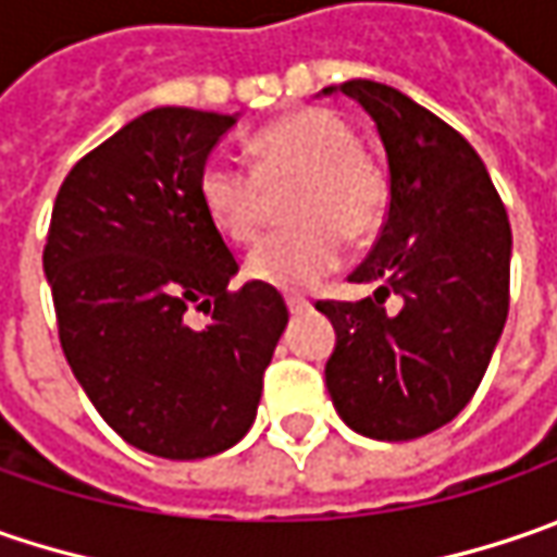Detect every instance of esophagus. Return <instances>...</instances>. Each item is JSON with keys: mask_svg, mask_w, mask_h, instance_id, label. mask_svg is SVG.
<instances>
[{"mask_svg": "<svg viewBox=\"0 0 557 557\" xmlns=\"http://www.w3.org/2000/svg\"><path fill=\"white\" fill-rule=\"evenodd\" d=\"M286 308H289V314H302L311 305H308V299H302V296H286Z\"/></svg>", "mask_w": 557, "mask_h": 557, "instance_id": "obj_1", "label": "esophagus"}]
</instances>
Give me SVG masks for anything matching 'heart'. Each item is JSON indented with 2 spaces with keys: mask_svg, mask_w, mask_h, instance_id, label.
<instances>
[{
  "mask_svg": "<svg viewBox=\"0 0 557 557\" xmlns=\"http://www.w3.org/2000/svg\"><path fill=\"white\" fill-rule=\"evenodd\" d=\"M252 171L208 158L199 199L214 231L231 243H252L264 231L274 199L289 227L264 236L246 258L249 277L274 289H308L343 261L346 239L371 243L383 231L393 186L389 174L346 117L299 109L249 136Z\"/></svg>",
  "mask_w": 557,
  "mask_h": 557,
  "instance_id": "obj_1",
  "label": "heart"
}]
</instances>
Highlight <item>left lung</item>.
<instances>
[{"instance_id":"obj_1","label":"left lung","mask_w":557,"mask_h":557,"mask_svg":"<svg viewBox=\"0 0 557 557\" xmlns=\"http://www.w3.org/2000/svg\"><path fill=\"white\" fill-rule=\"evenodd\" d=\"M374 117L393 202L351 283L361 302L321 299L336 326L326 389L355 433L405 443L446 426L473 399L511 302V224L473 146L399 89L333 86ZM403 296L399 312L385 296Z\"/></svg>"}]
</instances>
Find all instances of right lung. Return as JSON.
<instances>
[{
    "instance_id": "right-lung-1",
    "label": "right lung",
    "mask_w": 557,
    "mask_h": 557,
    "mask_svg": "<svg viewBox=\"0 0 557 557\" xmlns=\"http://www.w3.org/2000/svg\"><path fill=\"white\" fill-rule=\"evenodd\" d=\"M236 117L164 106L86 152L61 183L42 246L61 351L111 430L158 458L236 446L289 321L246 283L199 199V171ZM189 307L209 324L185 321Z\"/></svg>"
}]
</instances>
